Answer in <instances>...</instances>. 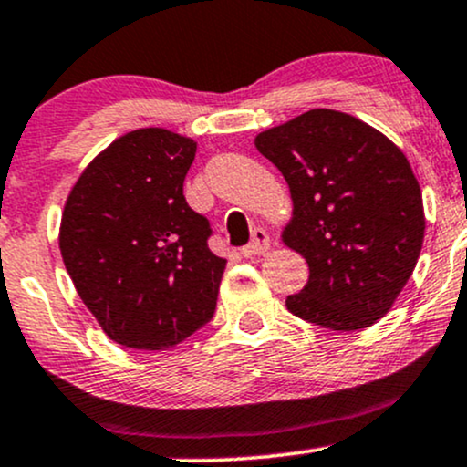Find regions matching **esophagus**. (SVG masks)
Returning <instances> with one entry per match:
<instances>
[{
	"label": "esophagus",
	"mask_w": 467,
	"mask_h": 467,
	"mask_svg": "<svg viewBox=\"0 0 467 467\" xmlns=\"http://www.w3.org/2000/svg\"><path fill=\"white\" fill-rule=\"evenodd\" d=\"M269 249V234L265 232V229H254L252 232V243L247 244V247L240 249V254L244 255V258H254V255H260L265 254Z\"/></svg>",
	"instance_id": "obj_1"
}]
</instances>
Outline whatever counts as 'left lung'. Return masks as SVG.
Wrapping results in <instances>:
<instances>
[{"instance_id":"1","label":"left lung","mask_w":467,"mask_h":467,"mask_svg":"<svg viewBox=\"0 0 467 467\" xmlns=\"http://www.w3.org/2000/svg\"><path fill=\"white\" fill-rule=\"evenodd\" d=\"M254 144L287 180L292 220L280 238L309 265L303 292L287 296L289 312L334 332L383 318L425 235L423 195L405 153L332 109L267 129Z\"/></svg>"}]
</instances>
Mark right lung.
I'll return each mask as SVG.
<instances>
[{
  "instance_id": "1",
  "label": "right lung",
  "mask_w": 467,
  "mask_h": 467,
  "mask_svg": "<svg viewBox=\"0 0 467 467\" xmlns=\"http://www.w3.org/2000/svg\"><path fill=\"white\" fill-rule=\"evenodd\" d=\"M195 140L147 127L113 140L79 173L59 223V252L104 334L167 349L212 320L227 260L182 193Z\"/></svg>"
}]
</instances>
